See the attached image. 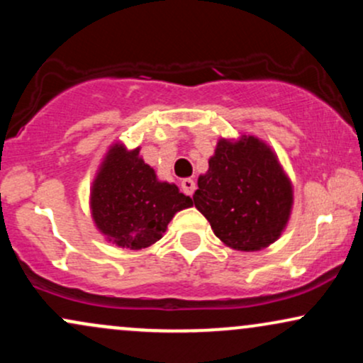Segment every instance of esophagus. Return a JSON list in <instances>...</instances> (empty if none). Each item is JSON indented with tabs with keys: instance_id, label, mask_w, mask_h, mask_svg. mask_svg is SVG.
<instances>
[{
	"instance_id": "obj_1",
	"label": "esophagus",
	"mask_w": 363,
	"mask_h": 363,
	"mask_svg": "<svg viewBox=\"0 0 363 363\" xmlns=\"http://www.w3.org/2000/svg\"><path fill=\"white\" fill-rule=\"evenodd\" d=\"M181 187L187 196H193L194 189H196V182L193 181V179L186 177V179H182V181H181Z\"/></svg>"
}]
</instances>
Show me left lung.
<instances>
[{"label":"left lung","instance_id":"obj_1","mask_svg":"<svg viewBox=\"0 0 363 363\" xmlns=\"http://www.w3.org/2000/svg\"><path fill=\"white\" fill-rule=\"evenodd\" d=\"M208 165L193 199L215 235L237 251L273 244L289 222L291 186L272 150L254 136L222 140Z\"/></svg>","mask_w":363,"mask_h":363}]
</instances>
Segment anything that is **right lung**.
<instances>
[{
  "label": "right lung",
  "instance_id": "add662e5",
  "mask_svg": "<svg viewBox=\"0 0 363 363\" xmlns=\"http://www.w3.org/2000/svg\"><path fill=\"white\" fill-rule=\"evenodd\" d=\"M193 205L176 184L158 182L155 172L140 158V150L126 152L116 145L104 162L91 189V213L99 230L126 249L157 242L172 216Z\"/></svg>",
  "mask_w": 363,
  "mask_h": 363
}]
</instances>
